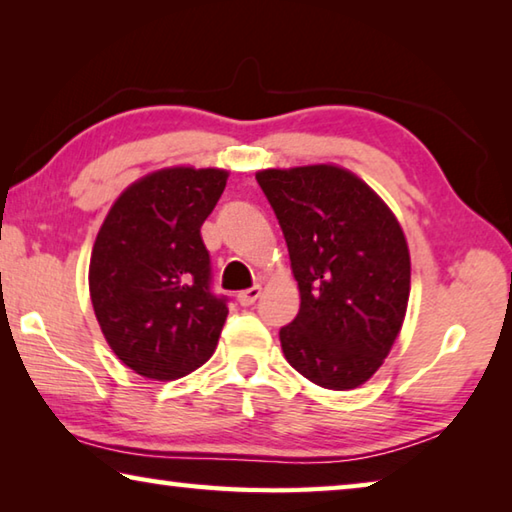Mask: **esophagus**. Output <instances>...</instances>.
I'll return each instance as SVG.
<instances>
[{
    "mask_svg": "<svg viewBox=\"0 0 512 512\" xmlns=\"http://www.w3.org/2000/svg\"><path fill=\"white\" fill-rule=\"evenodd\" d=\"M259 296H262V289H259V287H250V289H246V291H239V293H237V300H239V305L250 307Z\"/></svg>",
    "mask_w": 512,
    "mask_h": 512,
    "instance_id": "esophagus-1",
    "label": "esophagus"
}]
</instances>
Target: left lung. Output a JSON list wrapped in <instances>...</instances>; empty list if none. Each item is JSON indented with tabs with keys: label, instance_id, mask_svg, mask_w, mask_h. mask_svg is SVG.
I'll use <instances>...</instances> for the list:
<instances>
[{
	"label": "left lung",
	"instance_id": "left-lung-1",
	"mask_svg": "<svg viewBox=\"0 0 512 512\" xmlns=\"http://www.w3.org/2000/svg\"><path fill=\"white\" fill-rule=\"evenodd\" d=\"M287 239L300 311L280 329L302 377L350 391L379 370L400 334L411 257L388 205L348 169L311 164L257 171Z\"/></svg>",
	"mask_w": 512,
	"mask_h": 512
}]
</instances>
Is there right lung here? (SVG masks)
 I'll return each mask as SVG.
<instances>
[{
    "mask_svg": "<svg viewBox=\"0 0 512 512\" xmlns=\"http://www.w3.org/2000/svg\"><path fill=\"white\" fill-rule=\"evenodd\" d=\"M228 171L171 167L121 194L90 259V298L112 352L137 375L169 381L212 357L228 298L212 291L201 225Z\"/></svg>",
    "mask_w": 512,
    "mask_h": 512,
    "instance_id": "right-lung-1",
    "label": "right lung"
}]
</instances>
